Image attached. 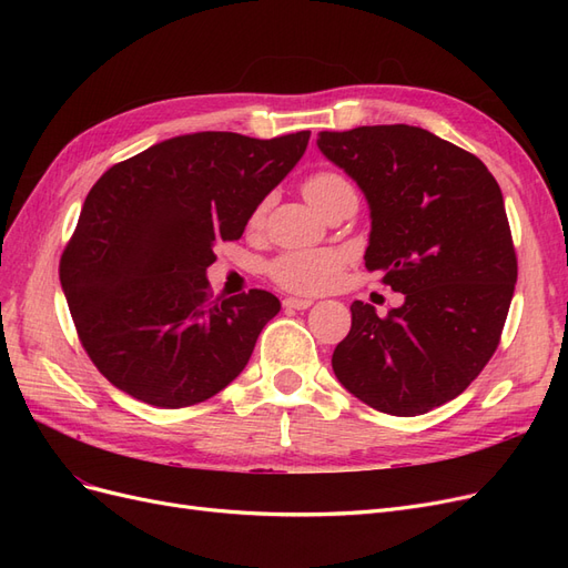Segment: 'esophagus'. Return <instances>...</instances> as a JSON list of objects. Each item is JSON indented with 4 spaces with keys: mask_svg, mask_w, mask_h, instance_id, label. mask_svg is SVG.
<instances>
[{
    "mask_svg": "<svg viewBox=\"0 0 568 568\" xmlns=\"http://www.w3.org/2000/svg\"><path fill=\"white\" fill-rule=\"evenodd\" d=\"M311 305H313L311 298H296V296L284 298L286 311H305V307H311Z\"/></svg>",
    "mask_w": 568,
    "mask_h": 568,
    "instance_id": "34e87169",
    "label": "esophagus"
}]
</instances>
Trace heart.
<instances>
[{"label": "heart", "instance_id": "1", "mask_svg": "<svg viewBox=\"0 0 568 568\" xmlns=\"http://www.w3.org/2000/svg\"><path fill=\"white\" fill-rule=\"evenodd\" d=\"M346 189H353L351 182L338 173H332V170H320L303 182V194L315 209L334 194L346 192ZM261 213L263 209L253 213V222H257ZM346 261L348 255L338 248H294L274 257L267 265V274L272 282H277L282 288L296 291V294H320L338 280Z\"/></svg>", "mask_w": 568, "mask_h": 568}]
</instances>
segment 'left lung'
Instances as JSON below:
<instances>
[{"instance_id":"left-lung-1","label":"left lung","mask_w":568,"mask_h":568,"mask_svg":"<svg viewBox=\"0 0 568 568\" xmlns=\"http://www.w3.org/2000/svg\"><path fill=\"white\" fill-rule=\"evenodd\" d=\"M320 151L363 189L365 267L405 303L379 317L351 305L336 379L395 417L448 403L488 365L517 284L500 184L474 153L412 125L320 132Z\"/></svg>"}]
</instances>
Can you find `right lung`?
Here are the masks:
<instances>
[{
    "instance_id": "1",
    "label": "right lung",
    "mask_w": 568,
    "mask_h": 568,
    "mask_svg": "<svg viewBox=\"0 0 568 568\" xmlns=\"http://www.w3.org/2000/svg\"><path fill=\"white\" fill-rule=\"evenodd\" d=\"M307 140V130L182 134L97 180L59 274L82 348L115 388L178 409L242 374L282 305L263 288L213 296L205 267L220 242L244 234Z\"/></svg>"
}]
</instances>
